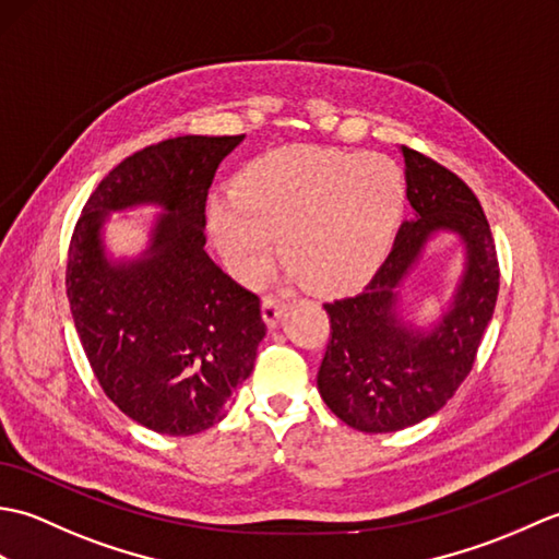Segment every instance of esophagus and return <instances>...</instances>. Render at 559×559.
<instances>
[{
  "label": "esophagus",
  "instance_id": "esophagus-1",
  "mask_svg": "<svg viewBox=\"0 0 559 559\" xmlns=\"http://www.w3.org/2000/svg\"><path fill=\"white\" fill-rule=\"evenodd\" d=\"M283 312H286V302L278 300V298H271L266 295L264 300H261V317H264V322L269 329H276Z\"/></svg>",
  "mask_w": 559,
  "mask_h": 559
}]
</instances>
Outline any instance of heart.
<instances>
[{"mask_svg":"<svg viewBox=\"0 0 559 559\" xmlns=\"http://www.w3.org/2000/svg\"><path fill=\"white\" fill-rule=\"evenodd\" d=\"M233 201H213L209 230L225 264L245 283L276 257L312 293L358 286L382 264L394 237L406 180L382 153L283 146L247 163Z\"/></svg>","mask_w":559,"mask_h":559,"instance_id":"1","label":"heart"}]
</instances>
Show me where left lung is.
Returning a JSON list of instances; mask_svg holds the SVG:
<instances>
[{"label":"left lung","instance_id":"obj_1","mask_svg":"<svg viewBox=\"0 0 559 559\" xmlns=\"http://www.w3.org/2000/svg\"><path fill=\"white\" fill-rule=\"evenodd\" d=\"M399 151L413 216L365 290L324 305L331 338L317 374L331 413L370 435L418 425L447 406L471 372L500 290L492 233L476 194L423 153ZM447 234L462 245V271L443 310L418 323L405 305L407 278Z\"/></svg>","mask_w":559,"mask_h":559}]
</instances>
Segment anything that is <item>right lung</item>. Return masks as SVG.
Here are the masks:
<instances>
[{"mask_svg": "<svg viewBox=\"0 0 559 559\" xmlns=\"http://www.w3.org/2000/svg\"><path fill=\"white\" fill-rule=\"evenodd\" d=\"M245 136H177L136 151L96 187L71 235L67 295L105 394L153 432L223 420L266 336L259 298L206 254V197ZM156 207L141 253L107 247L112 212ZM127 221V216H122Z\"/></svg>", "mask_w": 559, "mask_h": 559, "instance_id": "add662e5", "label": "right lung"}]
</instances>
